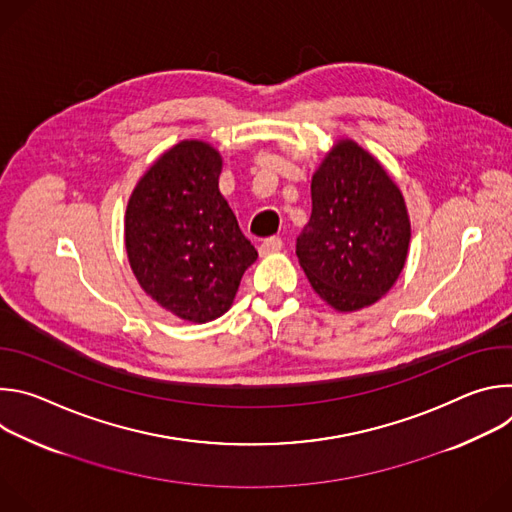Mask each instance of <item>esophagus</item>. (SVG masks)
Returning <instances> with one entry per match:
<instances>
[{"mask_svg": "<svg viewBox=\"0 0 512 512\" xmlns=\"http://www.w3.org/2000/svg\"><path fill=\"white\" fill-rule=\"evenodd\" d=\"M281 247H283V241H281L279 237H269V239H265V241L259 245V253L265 257V255H271V253L281 251Z\"/></svg>", "mask_w": 512, "mask_h": 512, "instance_id": "obj_1", "label": "esophagus"}]
</instances>
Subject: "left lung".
I'll list each match as a JSON object with an SVG mask.
<instances>
[{"label":"left lung","instance_id":"left-lung-1","mask_svg":"<svg viewBox=\"0 0 512 512\" xmlns=\"http://www.w3.org/2000/svg\"><path fill=\"white\" fill-rule=\"evenodd\" d=\"M409 239L395 180L371 152L340 137L312 176V216L296 243L316 294L344 314L373 306L399 279Z\"/></svg>","mask_w":512,"mask_h":512}]
</instances>
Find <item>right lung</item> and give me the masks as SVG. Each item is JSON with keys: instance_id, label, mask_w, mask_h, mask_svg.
<instances>
[{"instance_id": "right-lung-1", "label": "right lung", "mask_w": 512, "mask_h": 512, "mask_svg": "<svg viewBox=\"0 0 512 512\" xmlns=\"http://www.w3.org/2000/svg\"><path fill=\"white\" fill-rule=\"evenodd\" d=\"M221 152L184 139L135 184L125 251L141 289L180 320L206 324L231 310L257 251L218 190Z\"/></svg>"}]
</instances>
